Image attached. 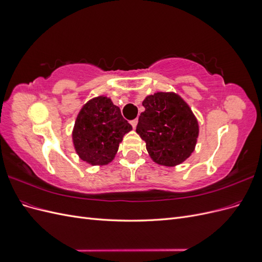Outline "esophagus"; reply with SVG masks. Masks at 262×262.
Wrapping results in <instances>:
<instances>
[{
  "instance_id": "obj_1",
  "label": "esophagus",
  "mask_w": 262,
  "mask_h": 262,
  "mask_svg": "<svg viewBox=\"0 0 262 262\" xmlns=\"http://www.w3.org/2000/svg\"><path fill=\"white\" fill-rule=\"evenodd\" d=\"M131 125H132L133 129H136L137 125H138V119H134V120H132L131 121Z\"/></svg>"
}]
</instances>
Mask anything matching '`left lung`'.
<instances>
[{
	"label": "left lung",
	"mask_w": 262,
	"mask_h": 262,
	"mask_svg": "<svg viewBox=\"0 0 262 262\" xmlns=\"http://www.w3.org/2000/svg\"><path fill=\"white\" fill-rule=\"evenodd\" d=\"M142 105L137 133L145 141L152 160L172 167L185 162L194 150L199 124L191 109L179 95L158 92Z\"/></svg>",
	"instance_id": "obj_1"
}]
</instances>
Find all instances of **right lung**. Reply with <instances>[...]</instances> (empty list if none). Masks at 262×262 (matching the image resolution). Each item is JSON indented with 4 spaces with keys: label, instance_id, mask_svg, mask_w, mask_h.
Returning a JSON list of instances; mask_svg holds the SVG:
<instances>
[{
    "label": "right lung",
    "instance_id": "1",
    "mask_svg": "<svg viewBox=\"0 0 262 262\" xmlns=\"http://www.w3.org/2000/svg\"><path fill=\"white\" fill-rule=\"evenodd\" d=\"M131 130L112 99L95 97L77 115L72 132L74 148L82 161L94 166L107 165L114 160L124 134Z\"/></svg>",
    "mask_w": 262,
    "mask_h": 262
}]
</instances>
